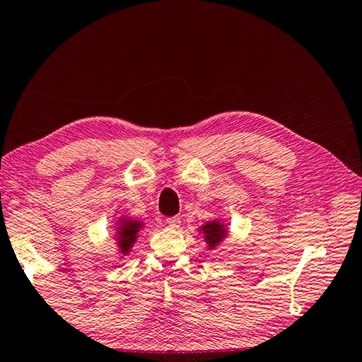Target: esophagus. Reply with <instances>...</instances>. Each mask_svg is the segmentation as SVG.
Here are the masks:
<instances>
[{"label":"esophagus","instance_id":"1","mask_svg":"<svg viewBox=\"0 0 362 362\" xmlns=\"http://www.w3.org/2000/svg\"><path fill=\"white\" fill-rule=\"evenodd\" d=\"M166 222H168V225L170 226V228H179L180 223H182V220H180V217L174 216V217H168Z\"/></svg>","mask_w":362,"mask_h":362}]
</instances>
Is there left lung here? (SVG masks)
<instances>
[{"instance_id":"8db88e82","label":"left lung","mask_w":362,"mask_h":362,"mask_svg":"<svg viewBox=\"0 0 362 362\" xmlns=\"http://www.w3.org/2000/svg\"><path fill=\"white\" fill-rule=\"evenodd\" d=\"M203 231H204V235H206V241H207V244H209L211 247H214L217 243L222 241V238L225 235L223 225H220L218 222L206 223L203 226Z\"/></svg>"}]
</instances>
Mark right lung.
I'll use <instances>...</instances> for the list:
<instances>
[{
    "label": "right lung",
    "mask_w": 362,
    "mask_h": 362,
    "mask_svg": "<svg viewBox=\"0 0 362 362\" xmlns=\"http://www.w3.org/2000/svg\"><path fill=\"white\" fill-rule=\"evenodd\" d=\"M139 222H131V220H122V225L119 228V247H121V252L126 254L129 252L131 246L136 241L137 238V231H139Z\"/></svg>",
    "instance_id": "1"
}]
</instances>
